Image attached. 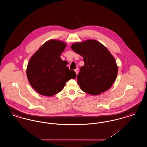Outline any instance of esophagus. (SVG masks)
I'll return each mask as SVG.
<instances>
[{"mask_svg":"<svg viewBox=\"0 0 147 147\" xmlns=\"http://www.w3.org/2000/svg\"><path fill=\"white\" fill-rule=\"evenodd\" d=\"M75 71H76V74L78 75V73H79V69H78V68H76V69H75Z\"/></svg>","mask_w":147,"mask_h":147,"instance_id":"obj_1","label":"esophagus"}]
</instances>
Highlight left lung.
Segmentation results:
<instances>
[{
  "label": "left lung",
  "mask_w": 147,
  "mask_h": 147,
  "mask_svg": "<svg viewBox=\"0 0 147 147\" xmlns=\"http://www.w3.org/2000/svg\"><path fill=\"white\" fill-rule=\"evenodd\" d=\"M71 48L83 57L84 65L77 76L80 89L93 95L109 90L116 79L118 67L107 49L94 40L74 43Z\"/></svg>",
  "instance_id": "8db88e82"
}]
</instances>
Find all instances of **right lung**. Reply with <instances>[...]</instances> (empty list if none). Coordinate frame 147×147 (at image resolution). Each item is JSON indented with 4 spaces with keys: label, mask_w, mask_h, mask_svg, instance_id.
<instances>
[{
    "label": "right lung",
    "mask_w": 147,
    "mask_h": 147,
    "mask_svg": "<svg viewBox=\"0 0 147 147\" xmlns=\"http://www.w3.org/2000/svg\"><path fill=\"white\" fill-rule=\"evenodd\" d=\"M66 43L57 40L45 42L31 57L26 74L29 83L40 94L51 96L60 92L65 83L75 79L76 74L67 67L60 56Z\"/></svg>",
    "instance_id": "obj_1"
}]
</instances>
